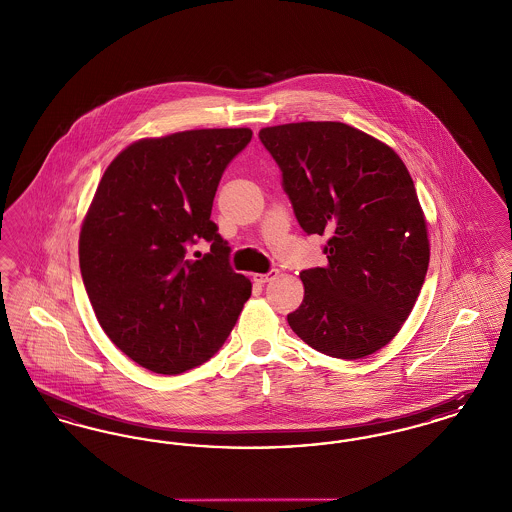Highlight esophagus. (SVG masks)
I'll return each instance as SVG.
<instances>
[{
    "label": "esophagus",
    "mask_w": 512,
    "mask_h": 512,
    "mask_svg": "<svg viewBox=\"0 0 512 512\" xmlns=\"http://www.w3.org/2000/svg\"><path fill=\"white\" fill-rule=\"evenodd\" d=\"M276 276H278V270H270L267 274H253V282L263 286V284H267L270 280H274Z\"/></svg>",
    "instance_id": "esophagus-1"
}]
</instances>
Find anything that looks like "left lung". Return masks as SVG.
Instances as JSON below:
<instances>
[{
  "label": "left lung",
  "mask_w": 512,
  "mask_h": 512,
  "mask_svg": "<svg viewBox=\"0 0 512 512\" xmlns=\"http://www.w3.org/2000/svg\"><path fill=\"white\" fill-rule=\"evenodd\" d=\"M293 213L307 234H328V265L299 274L305 295L293 332L324 355L363 359L388 345L413 311L430 263L413 178L388 144L349 124L261 128Z\"/></svg>",
  "instance_id": "obj_1"
}]
</instances>
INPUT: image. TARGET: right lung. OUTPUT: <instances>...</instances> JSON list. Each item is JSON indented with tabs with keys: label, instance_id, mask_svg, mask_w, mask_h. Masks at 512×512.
<instances>
[{
	"label": "right lung",
	"instance_id": "right-lung-1",
	"mask_svg": "<svg viewBox=\"0 0 512 512\" xmlns=\"http://www.w3.org/2000/svg\"><path fill=\"white\" fill-rule=\"evenodd\" d=\"M251 136L201 128L144 138L99 180L80 228L82 280L103 332L151 372L209 361L251 295L211 220L220 176ZM199 239L212 249L194 260L189 247Z\"/></svg>",
	"mask_w": 512,
	"mask_h": 512
}]
</instances>
